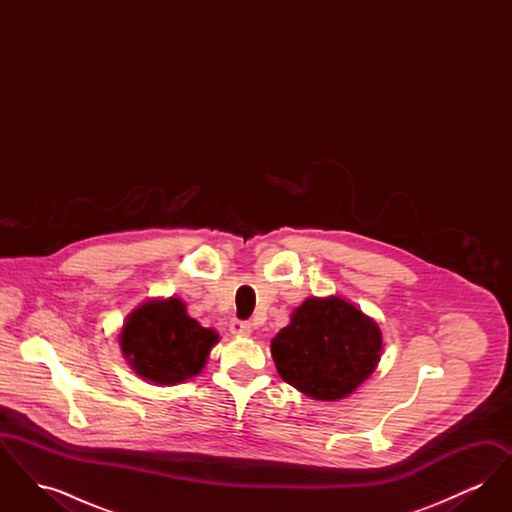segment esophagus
I'll return each mask as SVG.
<instances>
[{
    "mask_svg": "<svg viewBox=\"0 0 512 512\" xmlns=\"http://www.w3.org/2000/svg\"><path fill=\"white\" fill-rule=\"evenodd\" d=\"M230 332L234 334V336H251V324L249 322H242V320H232L230 322Z\"/></svg>",
    "mask_w": 512,
    "mask_h": 512,
    "instance_id": "34e87169",
    "label": "esophagus"
}]
</instances>
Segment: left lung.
<instances>
[{"label":"left lung","instance_id":"obj_1","mask_svg":"<svg viewBox=\"0 0 512 512\" xmlns=\"http://www.w3.org/2000/svg\"><path fill=\"white\" fill-rule=\"evenodd\" d=\"M382 330L340 295L307 297L270 353L284 382L315 401H340L370 378L382 357Z\"/></svg>","mask_w":512,"mask_h":512}]
</instances>
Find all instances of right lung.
Returning <instances> with one entry per match:
<instances>
[{"instance_id": "right-lung-1", "label": "right lung", "mask_w": 512, "mask_h": 512, "mask_svg": "<svg viewBox=\"0 0 512 512\" xmlns=\"http://www.w3.org/2000/svg\"><path fill=\"white\" fill-rule=\"evenodd\" d=\"M219 340L217 330L190 317L176 295L147 299L124 318L119 332L122 357L155 386H176L197 376Z\"/></svg>"}]
</instances>
